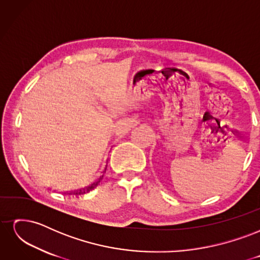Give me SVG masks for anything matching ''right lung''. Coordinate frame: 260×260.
Instances as JSON below:
<instances>
[{"mask_svg":"<svg viewBox=\"0 0 260 260\" xmlns=\"http://www.w3.org/2000/svg\"><path fill=\"white\" fill-rule=\"evenodd\" d=\"M105 170H106V169H105ZM102 178H103V176L100 177V179H98V181H95V182H93L91 185H88V186H85V187H83V188H80V190H77V191L66 192L65 194H69V195H72V194H74V195H81V194H84V193H88V192H90L91 190H93L94 187L98 186V184L101 182Z\"/></svg>","mask_w":260,"mask_h":260,"instance_id":"1","label":"right lung"}]
</instances>
